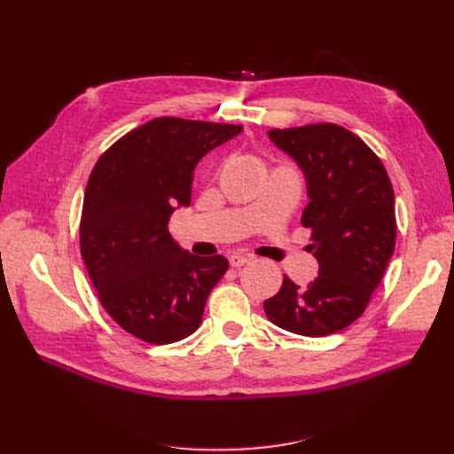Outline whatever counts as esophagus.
Segmentation results:
<instances>
[{
    "label": "esophagus",
    "mask_w": 454,
    "mask_h": 454,
    "mask_svg": "<svg viewBox=\"0 0 454 454\" xmlns=\"http://www.w3.org/2000/svg\"><path fill=\"white\" fill-rule=\"evenodd\" d=\"M250 259H252V257H248V255H239V254H235V255H230V265H231V267H235V269H239V267H243V265L250 263Z\"/></svg>",
    "instance_id": "1"
}]
</instances>
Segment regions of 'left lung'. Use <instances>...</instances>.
I'll return each instance as SVG.
<instances>
[{
  "mask_svg": "<svg viewBox=\"0 0 454 454\" xmlns=\"http://www.w3.org/2000/svg\"><path fill=\"white\" fill-rule=\"evenodd\" d=\"M269 137L303 173L301 224L313 231L318 278L300 287L285 276L265 315L301 337L333 335L364 313L385 276L395 247L394 189L373 151L339 125L274 129Z\"/></svg>",
  "mask_w": 454,
  "mask_h": 454,
  "instance_id": "obj_1",
  "label": "left lung"
}]
</instances>
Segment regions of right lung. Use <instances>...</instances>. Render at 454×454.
I'll use <instances>...</instances> for the list:
<instances>
[{
    "label": "right lung",
    "mask_w": 454,
    "mask_h": 454,
    "mask_svg": "<svg viewBox=\"0 0 454 454\" xmlns=\"http://www.w3.org/2000/svg\"><path fill=\"white\" fill-rule=\"evenodd\" d=\"M241 125L158 117L123 136L90 175L81 254L106 313L130 335L171 344L195 333L211 289L228 270L223 255L199 257L169 233L191 204L197 163Z\"/></svg>",
    "instance_id": "1"
}]
</instances>
